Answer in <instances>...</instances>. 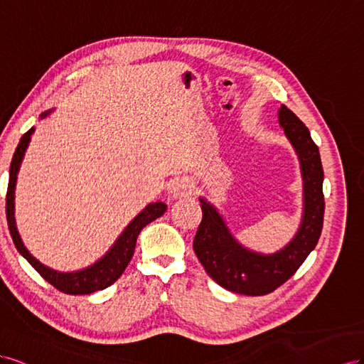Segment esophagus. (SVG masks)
Listing matches in <instances>:
<instances>
[{"label":"esophagus","instance_id":"1","mask_svg":"<svg viewBox=\"0 0 364 364\" xmlns=\"http://www.w3.org/2000/svg\"><path fill=\"white\" fill-rule=\"evenodd\" d=\"M193 192V183L188 178V176H180L172 181L171 184V195L173 198H186V196L192 195Z\"/></svg>","mask_w":364,"mask_h":364}]
</instances>
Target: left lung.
Masks as SVG:
<instances>
[{"label":"left lung","instance_id":"left-lung-1","mask_svg":"<svg viewBox=\"0 0 364 364\" xmlns=\"http://www.w3.org/2000/svg\"><path fill=\"white\" fill-rule=\"evenodd\" d=\"M279 123L297 152L304 180L302 223L282 250L273 255L248 250L228 232L220 212L200 198L203 220L193 240L195 255L218 285L237 294L264 296L285 284L314 250L323 227V168L317 144L285 105L279 109Z\"/></svg>","mask_w":364,"mask_h":364}]
</instances>
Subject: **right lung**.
Returning <instances> with one entry per match:
<instances>
[{"instance_id":"obj_1","label":"right lung","mask_w":364,"mask_h":364,"mask_svg":"<svg viewBox=\"0 0 364 364\" xmlns=\"http://www.w3.org/2000/svg\"><path fill=\"white\" fill-rule=\"evenodd\" d=\"M50 111L44 112L41 119H44ZM35 128H30L23 137H21L18 148L14 154L12 163H10V171H9V186H7V195H6V216H7V225L10 230V236H12L14 244L16 250L23 255L28 264L32 265L36 272L43 276L48 284L53 285L59 291L65 294H91L99 289H105L109 285H112L116 280L122 276L124 268L128 267L131 257L136 250V242L139 233L141 232L143 227H146L154 220H157L164 212L166 205L161 201L151 203L144 209L134 218V220L124 228L123 233L119 236V240L114 242V245L109 248L108 253L100 257L99 261L88 268L80 269V272L75 273H60L56 269H51L41 264L39 261L28 253L27 248L24 247L23 241H21L19 233L16 230L15 224V186H16V175L19 171L21 161L24 159L26 149L28 146L30 137H32Z\"/></svg>"}]
</instances>
